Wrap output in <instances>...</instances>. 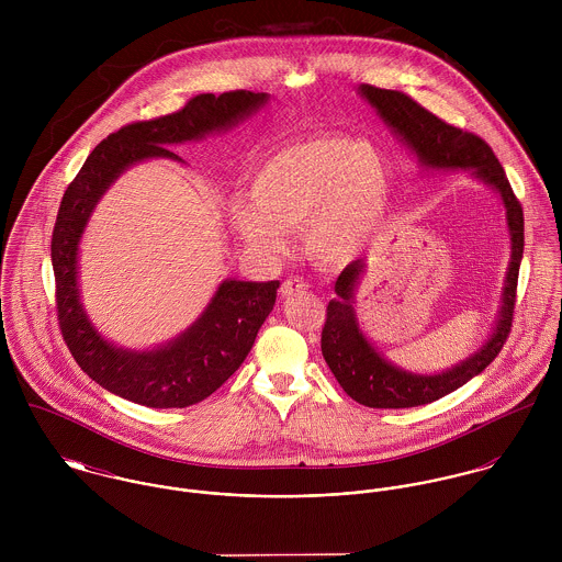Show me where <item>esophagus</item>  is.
Listing matches in <instances>:
<instances>
[{"label": "esophagus", "instance_id": "34e87169", "mask_svg": "<svg viewBox=\"0 0 562 562\" xmlns=\"http://www.w3.org/2000/svg\"><path fill=\"white\" fill-rule=\"evenodd\" d=\"M307 288H310V285H307V281H305V279H301V277H292V279L283 281V285H281V294L288 299V296H294V294L305 292Z\"/></svg>", "mask_w": 562, "mask_h": 562}]
</instances>
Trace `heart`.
<instances>
[{"label": "heart", "instance_id": "obj_1", "mask_svg": "<svg viewBox=\"0 0 562 562\" xmlns=\"http://www.w3.org/2000/svg\"><path fill=\"white\" fill-rule=\"evenodd\" d=\"M390 194L392 172L379 149L346 134H318L259 161L250 203H236L232 221L241 240L261 252H281L288 232L305 227L310 250L341 266L363 250Z\"/></svg>", "mask_w": 562, "mask_h": 562}]
</instances>
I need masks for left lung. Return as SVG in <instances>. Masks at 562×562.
Masks as SVG:
<instances>
[{
  "label": "left lung",
  "instance_id": "left-lung-1",
  "mask_svg": "<svg viewBox=\"0 0 562 562\" xmlns=\"http://www.w3.org/2000/svg\"><path fill=\"white\" fill-rule=\"evenodd\" d=\"M361 94L379 110L383 121L413 149L424 166L430 168H474L476 177L493 186L506 207V221L510 229V266L504 288V305L491 339L461 366L435 374L419 376L387 363L363 337L352 312V294L357 281L366 268L361 259L348 263L335 283L337 299L326 307V321L322 328V355L335 374L341 390L359 404L372 408H408L417 404L439 401L482 370L504 348L517 303V279L524 255V210L515 196L502 164L493 149L481 136L446 123L428 112L415 99L401 90L376 88L363 83Z\"/></svg>",
  "mask_w": 562,
  "mask_h": 562
}]
</instances>
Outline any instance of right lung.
Segmentation results:
<instances>
[{
    "mask_svg": "<svg viewBox=\"0 0 562 562\" xmlns=\"http://www.w3.org/2000/svg\"><path fill=\"white\" fill-rule=\"evenodd\" d=\"M263 103L266 92H203L172 114L123 125L92 149L65 190L52 236L58 324L78 366L108 392L154 408L205 401L240 368L272 312L279 281H225L203 316L175 341L151 352H130L108 344L90 326L78 292V244L108 186L134 161L181 160L164 145L225 130Z\"/></svg>",
    "mask_w": 562,
    "mask_h": 562,
    "instance_id": "obj_1",
    "label": "right lung"
}]
</instances>
